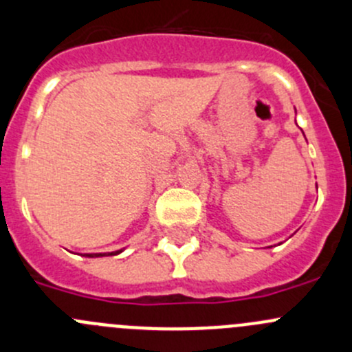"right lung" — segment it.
<instances>
[{
  "label": "right lung",
  "mask_w": 352,
  "mask_h": 352,
  "mask_svg": "<svg viewBox=\"0 0 352 352\" xmlns=\"http://www.w3.org/2000/svg\"><path fill=\"white\" fill-rule=\"evenodd\" d=\"M120 250H117V252H113V254H109V255H116V254H119ZM88 257H100V255H105V254H87Z\"/></svg>",
  "instance_id": "obj_1"
}]
</instances>
